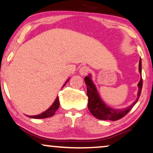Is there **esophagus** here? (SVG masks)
Listing matches in <instances>:
<instances>
[{
	"instance_id": "34e87169",
	"label": "esophagus",
	"mask_w": 153,
	"mask_h": 153,
	"mask_svg": "<svg viewBox=\"0 0 153 153\" xmlns=\"http://www.w3.org/2000/svg\"><path fill=\"white\" fill-rule=\"evenodd\" d=\"M79 72H80V74L82 75H86V74H88V72H89V68L86 66H82V67L80 68Z\"/></svg>"
}]
</instances>
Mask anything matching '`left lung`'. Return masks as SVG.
<instances>
[{"label":"left lung","instance_id":"8db88e82","mask_svg":"<svg viewBox=\"0 0 153 153\" xmlns=\"http://www.w3.org/2000/svg\"><path fill=\"white\" fill-rule=\"evenodd\" d=\"M139 73L140 75L142 73L141 59H140V61H139ZM85 82L87 86V95L88 97V109L91 114L98 119L111 120V121L119 120L128 113V111L138 102L143 87V79L140 78V80L138 84V92L136 101L128 107L123 109H117L109 107L107 104H104L101 100L96 87L91 79V75H89V76H86L85 78Z\"/></svg>","mask_w":153,"mask_h":153}]
</instances>
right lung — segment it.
I'll return each instance as SVG.
<instances>
[{
	"label": "right lung",
	"instance_id": "obj_1",
	"mask_svg": "<svg viewBox=\"0 0 153 153\" xmlns=\"http://www.w3.org/2000/svg\"><path fill=\"white\" fill-rule=\"evenodd\" d=\"M68 80L66 81V82H68ZM65 83L63 85V86L65 85ZM59 104H60V103H59V97H57L56 98L55 101H54L53 104H52L51 107H50L49 109L46 110V111L43 112V113H42L41 114L36 115V116H27V117H30V118H33V119H45V118L51 117H52V116L54 115L55 112L57 111L58 109H59Z\"/></svg>",
	"mask_w": 153,
	"mask_h": 153
}]
</instances>
